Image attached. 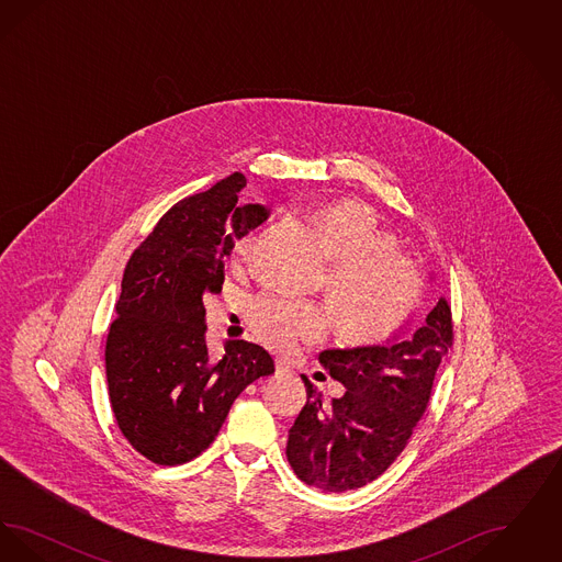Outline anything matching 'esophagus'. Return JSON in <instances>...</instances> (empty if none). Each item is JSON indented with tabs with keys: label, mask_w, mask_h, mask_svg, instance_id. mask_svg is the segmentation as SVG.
<instances>
[{
	"label": "esophagus",
	"mask_w": 562,
	"mask_h": 562,
	"mask_svg": "<svg viewBox=\"0 0 562 562\" xmlns=\"http://www.w3.org/2000/svg\"><path fill=\"white\" fill-rule=\"evenodd\" d=\"M289 373H291L289 364H286V362H282V360H278V362H276V374H278V376H284V374Z\"/></svg>",
	"instance_id": "esophagus-1"
}]
</instances>
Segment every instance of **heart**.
I'll use <instances>...</instances> for the list:
<instances>
[{"label": "heart", "mask_w": 562, "mask_h": 562, "mask_svg": "<svg viewBox=\"0 0 562 562\" xmlns=\"http://www.w3.org/2000/svg\"><path fill=\"white\" fill-rule=\"evenodd\" d=\"M324 259L333 322L351 346H379L396 335L419 307L426 271L398 250V236L364 202L341 200L312 214ZM248 244L241 241L244 257ZM250 324L269 348L293 349L324 333L321 310L301 299L268 294L252 303Z\"/></svg>", "instance_id": "b5f03b06"}]
</instances>
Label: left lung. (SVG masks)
Listing matches in <instances>:
<instances>
[{"label": "left lung", "instance_id": "8db88e82", "mask_svg": "<svg viewBox=\"0 0 562 562\" xmlns=\"http://www.w3.org/2000/svg\"><path fill=\"white\" fill-rule=\"evenodd\" d=\"M451 346V305L440 296L426 322L402 339L322 351V367L348 392L324 406L303 376L307 402L289 429L286 445L294 474L326 493L360 488L379 479L424 417L434 376Z\"/></svg>", "mask_w": 562, "mask_h": 562}]
</instances>
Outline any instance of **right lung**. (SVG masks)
<instances>
[{
    "mask_svg": "<svg viewBox=\"0 0 562 562\" xmlns=\"http://www.w3.org/2000/svg\"><path fill=\"white\" fill-rule=\"evenodd\" d=\"M244 188L234 172L177 202L124 269L105 346L109 402L134 451L158 465L209 449L244 387L276 371L261 346L227 341L216 362L206 348L204 296L221 293L223 259L269 216L238 204Z\"/></svg>",
    "mask_w": 562,
    "mask_h": 562,
    "instance_id": "1",
    "label": "right lung"
}]
</instances>
